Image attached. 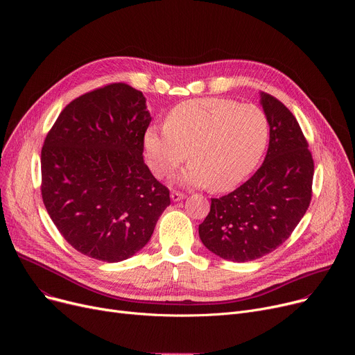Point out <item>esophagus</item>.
<instances>
[{
	"instance_id": "1",
	"label": "esophagus",
	"mask_w": 355,
	"mask_h": 355,
	"mask_svg": "<svg viewBox=\"0 0 355 355\" xmlns=\"http://www.w3.org/2000/svg\"><path fill=\"white\" fill-rule=\"evenodd\" d=\"M170 196H171V199H173L174 202H177V200L184 199V198H185V193H184V192H180V191H173Z\"/></svg>"
}]
</instances>
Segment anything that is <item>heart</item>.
<instances>
[{"label":"heart","mask_w":355,"mask_h":355,"mask_svg":"<svg viewBox=\"0 0 355 355\" xmlns=\"http://www.w3.org/2000/svg\"><path fill=\"white\" fill-rule=\"evenodd\" d=\"M270 137L267 115L233 99L199 98L170 111L166 126H150L144 151L150 168L167 177L189 155L181 184L225 192L237 187L261 162Z\"/></svg>","instance_id":"obj_1"}]
</instances>
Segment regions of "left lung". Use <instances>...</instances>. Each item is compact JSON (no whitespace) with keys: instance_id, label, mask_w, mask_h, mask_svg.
Returning <instances> with one entry per match:
<instances>
[{"instance_id":"8db88e82","label":"left lung","mask_w":355,"mask_h":355,"mask_svg":"<svg viewBox=\"0 0 355 355\" xmlns=\"http://www.w3.org/2000/svg\"><path fill=\"white\" fill-rule=\"evenodd\" d=\"M270 125L263 166L233 192L212 198L199 237L214 254L234 263L257 260L279 247L306 214L312 199L313 159L292 112L261 92Z\"/></svg>"}]
</instances>
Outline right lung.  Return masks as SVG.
I'll list each match as a JSON object with an SVG mask.
<instances>
[{
  "label": "right lung",
  "instance_id": "1",
  "mask_svg": "<svg viewBox=\"0 0 355 355\" xmlns=\"http://www.w3.org/2000/svg\"><path fill=\"white\" fill-rule=\"evenodd\" d=\"M151 116L143 94L115 83L60 112L42 147V198L81 254L118 263L140 251L170 205V191L143 162Z\"/></svg>",
  "mask_w": 355,
  "mask_h": 355
}]
</instances>
